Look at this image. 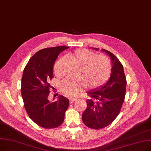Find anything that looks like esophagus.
<instances>
[{"mask_svg":"<svg viewBox=\"0 0 151 151\" xmlns=\"http://www.w3.org/2000/svg\"><path fill=\"white\" fill-rule=\"evenodd\" d=\"M76 101V99H70V103H73Z\"/></svg>","mask_w":151,"mask_h":151,"instance_id":"obj_1","label":"esophagus"}]
</instances>
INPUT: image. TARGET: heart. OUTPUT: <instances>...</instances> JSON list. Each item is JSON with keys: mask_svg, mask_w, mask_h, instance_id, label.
<instances>
[{"mask_svg": "<svg viewBox=\"0 0 151 151\" xmlns=\"http://www.w3.org/2000/svg\"><path fill=\"white\" fill-rule=\"evenodd\" d=\"M70 55L81 66L82 75L91 87H99L109 79L111 65L106 57L96 55L94 52L87 49L76 50ZM64 60L65 57H62L55 62L54 69L55 75L63 74ZM83 77L68 76L62 83V89L68 96H78L86 86L87 83Z\"/></svg>", "mask_w": 151, "mask_h": 151, "instance_id": "1", "label": "heart"}]
</instances>
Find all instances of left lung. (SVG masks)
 Instances as JSON below:
<instances>
[{
	"label": "left lung",
	"instance_id": "obj_1",
	"mask_svg": "<svg viewBox=\"0 0 151 151\" xmlns=\"http://www.w3.org/2000/svg\"><path fill=\"white\" fill-rule=\"evenodd\" d=\"M101 50L110 57L111 75L104 84L88 92L91 99L87 100V108L82 115L85 125L95 129L108 126L116 119L124 102L127 87L122 64L110 52L103 49Z\"/></svg>",
	"mask_w": 151,
	"mask_h": 151
}]
</instances>
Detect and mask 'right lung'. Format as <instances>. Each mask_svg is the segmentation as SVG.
I'll use <instances>...</instances> for the list:
<instances>
[{"label": "right lung", "mask_w": 151, "mask_h": 151, "mask_svg": "<svg viewBox=\"0 0 151 151\" xmlns=\"http://www.w3.org/2000/svg\"><path fill=\"white\" fill-rule=\"evenodd\" d=\"M66 46L45 48L32 56L23 70L22 96L24 108L30 119L44 128H54L63 123L69 100L58 96L57 101L48 99L50 81L54 78V64Z\"/></svg>", "instance_id": "right-lung-1"}]
</instances>
